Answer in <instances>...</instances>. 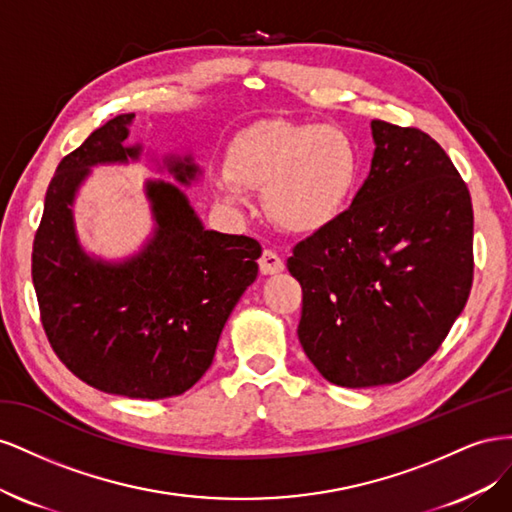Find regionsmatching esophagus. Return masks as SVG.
I'll return each mask as SVG.
<instances>
[{
	"mask_svg": "<svg viewBox=\"0 0 512 512\" xmlns=\"http://www.w3.org/2000/svg\"><path fill=\"white\" fill-rule=\"evenodd\" d=\"M259 270H261V274H279L285 270V264L279 255L266 248V251L259 257Z\"/></svg>",
	"mask_w": 512,
	"mask_h": 512,
	"instance_id": "esophagus-1",
	"label": "esophagus"
}]
</instances>
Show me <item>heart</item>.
Masks as SVG:
<instances>
[{"instance_id": "b5f03b06", "label": "heart", "mask_w": 512, "mask_h": 512, "mask_svg": "<svg viewBox=\"0 0 512 512\" xmlns=\"http://www.w3.org/2000/svg\"><path fill=\"white\" fill-rule=\"evenodd\" d=\"M362 169L356 141L339 126L264 120L229 143L216 193L242 206L244 191H261L281 229L311 236L337 223L352 201Z\"/></svg>"}]
</instances>
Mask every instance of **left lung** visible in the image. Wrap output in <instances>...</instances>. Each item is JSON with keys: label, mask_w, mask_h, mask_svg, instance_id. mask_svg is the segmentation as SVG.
Wrapping results in <instances>:
<instances>
[{"label": "left lung", "mask_w": 512, "mask_h": 512, "mask_svg": "<svg viewBox=\"0 0 512 512\" xmlns=\"http://www.w3.org/2000/svg\"><path fill=\"white\" fill-rule=\"evenodd\" d=\"M367 180L337 223L294 246L298 339L330 384H397L442 345L472 289V199L440 143L371 122Z\"/></svg>", "instance_id": "1"}]
</instances>
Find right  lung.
<instances>
[{
  "label": "right lung",
  "mask_w": 512,
  "mask_h": 512,
  "mask_svg": "<svg viewBox=\"0 0 512 512\" xmlns=\"http://www.w3.org/2000/svg\"><path fill=\"white\" fill-rule=\"evenodd\" d=\"M135 113L96 128L55 169L34 238L32 281L51 347L85 384L126 399H167L210 369L227 319L257 279L261 246L206 229L182 186L203 169L191 150L156 154L126 143ZM146 160L151 236L107 260L82 246L74 203L94 166Z\"/></svg>",
  "instance_id": "obj_1"
}]
</instances>
